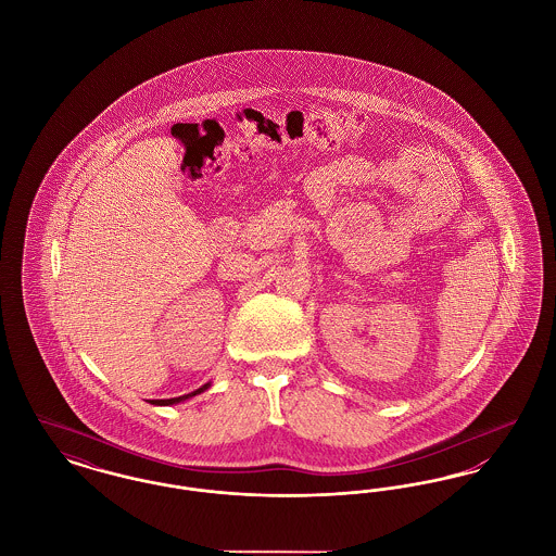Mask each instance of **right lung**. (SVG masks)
Here are the masks:
<instances>
[{"label": "right lung", "mask_w": 556, "mask_h": 556, "mask_svg": "<svg viewBox=\"0 0 556 556\" xmlns=\"http://www.w3.org/2000/svg\"><path fill=\"white\" fill-rule=\"evenodd\" d=\"M208 388H211V381H208V383H204L202 388H198L195 392H191V394H186V396L168 397V400H152V404H159V406H170V404H179V402H184V400H187V397L198 396V394L206 392Z\"/></svg>", "instance_id": "add662e5"}]
</instances>
